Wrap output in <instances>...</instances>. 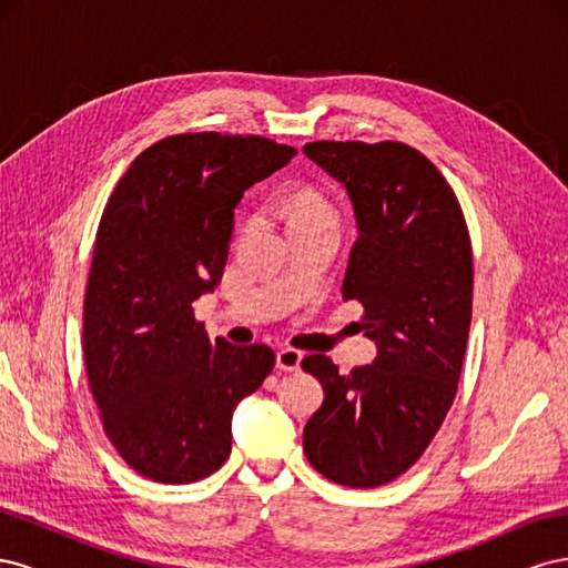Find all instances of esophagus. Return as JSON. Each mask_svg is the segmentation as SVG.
<instances>
[{
    "label": "esophagus",
    "instance_id": "esophagus-1",
    "mask_svg": "<svg viewBox=\"0 0 568 568\" xmlns=\"http://www.w3.org/2000/svg\"><path fill=\"white\" fill-rule=\"evenodd\" d=\"M303 353L296 348H280L277 351V367L284 372H296L301 367Z\"/></svg>",
    "mask_w": 568,
    "mask_h": 568
}]
</instances>
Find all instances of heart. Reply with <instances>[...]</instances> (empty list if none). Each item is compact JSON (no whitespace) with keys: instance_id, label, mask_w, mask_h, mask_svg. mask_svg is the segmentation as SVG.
<instances>
[{"instance_id":"1","label":"heart","mask_w":568,"mask_h":568,"mask_svg":"<svg viewBox=\"0 0 568 568\" xmlns=\"http://www.w3.org/2000/svg\"><path fill=\"white\" fill-rule=\"evenodd\" d=\"M291 222L294 220H313V217H334L332 203L317 192H301L288 203Z\"/></svg>"}]
</instances>
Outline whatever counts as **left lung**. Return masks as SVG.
<instances>
[{"label":"left lung","mask_w":568,"mask_h":568,"mask_svg":"<svg viewBox=\"0 0 568 568\" xmlns=\"http://www.w3.org/2000/svg\"><path fill=\"white\" fill-rule=\"evenodd\" d=\"M303 151L351 196L357 239L341 291L363 303L365 336L379 351L351 374L326 355L303 359L324 388L303 450L334 484L376 488L424 455L455 400L471 324L469 230L450 184L417 149L311 142Z\"/></svg>","instance_id":"1"}]
</instances>
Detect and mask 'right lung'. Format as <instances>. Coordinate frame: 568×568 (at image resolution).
<instances>
[{"instance_id":"obj_1","label":"right lung","mask_w":568,"mask_h":568,"mask_svg":"<svg viewBox=\"0 0 568 568\" xmlns=\"http://www.w3.org/2000/svg\"><path fill=\"white\" fill-rule=\"evenodd\" d=\"M296 156L257 134L192 132L151 144L101 215L82 313V353L118 455L159 484H194L232 453V412L274 353L215 343L194 301L225 272L234 209Z\"/></svg>"}]
</instances>
